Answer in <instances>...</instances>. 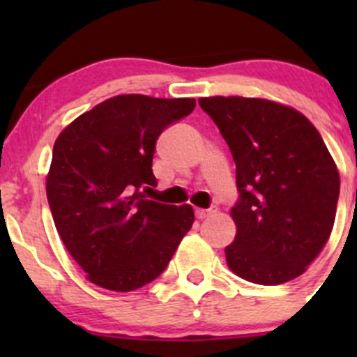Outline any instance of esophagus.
<instances>
[{
	"instance_id": "esophagus-1",
	"label": "esophagus",
	"mask_w": 357,
	"mask_h": 357,
	"mask_svg": "<svg viewBox=\"0 0 357 357\" xmlns=\"http://www.w3.org/2000/svg\"><path fill=\"white\" fill-rule=\"evenodd\" d=\"M215 212H218V207H215V205H212V207H208V208H195L197 219H205V218H208V215L215 214Z\"/></svg>"
}]
</instances>
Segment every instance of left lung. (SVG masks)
<instances>
[{"instance_id":"8db88e82","label":"left lung","mask_w":357,"mask_h":357,"mask_svg":"<svg viewBox=\"0 0 357 357\" xmlns=\"http://www.w3.org/2000/svg\"><path fill=\"white\" fill-rule=\"evenodd\" d=\"M199 105L236 164L229 269L259 285L297 278L330 238L340 192L321 135L301 112L269 100L212 96Z\"/></svg>"}]
</instances>
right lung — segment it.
Masks as SVG:
<instances>
[{
    "label": "right lung",
    "mask_w": 357,
    "mask_h": 357,
    "mask_svg": "<svg viewBox=\"0 0 357 357\" xmlns=\"http://www.w3.org/2000/svg\"><path fill=\"white\" fill-rule=\"evenodd\" d=\"M193 98L121 95L79 115L53 146L46 195L68 254L107 290L142 289L164 273L193 225L190 205L149 200L160 132Z\"/></svg>",
    "instance_id": "add662e5"
}]
</instances>
